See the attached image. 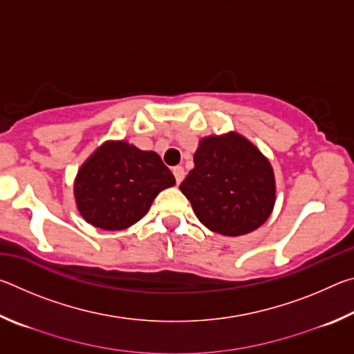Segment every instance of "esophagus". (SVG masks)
Here are the masks:
<instances>
[{"mask_svg": "<svg viewBox=\"0 0 354 354\" xmlns=\"http://www.w3.org/2000/svg\"><path fill=\"white\" fill-rule=\"evenodd\" d=\"M173 175H175L176 183L179 184L184 179V176H185V171H184V169H183L181 165H176V167H173Z\"/></svg>", "mask_w": 354, "mask_h": 354, "instance_id": "obj_1", "label": "esophagus"}]
</instances>
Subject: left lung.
<instances>
[{
    "mask_svg": "<svg viewBox=\"0 0 354 354\" xmlns=\"http://www.w3.org/2000/svg\"><path fill=\"white\" fill-rule=\"evenodd\" d=\"M195 167L179 185L203 225L223 236L254 231L274 205L272 165L236 133L200 142Z\"/></svg>",
    "mask_w": 354,
    "mask_h": 354,
    "instance_id": "left-lung-1",
    "label": "left lung"
}]
</instances>
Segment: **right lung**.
Returning <instances> with one entry per match:
<instances>
[{"instance_id":"obj_1","label":"right lung","mask_w":354,"mask_h":354,"mask_svg":"<svg viewBox=\"0 0 354 354\" xmlns=\"http://www.w3.org/2000/svg\"><path fill=\"white\" fill-rule=\"evenodd\" d=\"M175 176L158 153L106 142L77 171L75 198L87 223L118 231L139 221Z\"/></svg>"}]
</instances>
